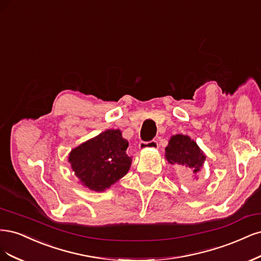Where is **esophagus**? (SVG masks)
I'll return each mask as SVG.
<instances>
[{
	"label": "esophagus",
	"mask_w": 261,
	"mask_h": 261,
	"mask_svg": "<svg viewBox=\"0 0 261 261\" xmlns=\"http://www.w3.org/2000/svg\"><path fill=\"white\" fill-rule=\"evenodd\" d=\"M158 147V143L155 140L148 141V142H143L141 141L139 143V148L140 149H147V148H157Z\"/></svg>",
	"instance_id": "obj_1"
}]
</instances>
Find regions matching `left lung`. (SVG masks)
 Segmentation results:
<instances>
[{"label":"left lung","mask_w":261,"mask_h":261,"mask_svg":"<svg viewBox=\"0 0 261 261\" xmlns=\"http://www.w3.org/2000/svg\"><path fill=\"white\" fill-rule=\"evenodd\" d=\"M165 156L171 165H180L192 169L193 173H198L203 168L206 156L196 142L188 136L175 134L171 137L165 149Z\"/></svg>","instance_id":"8db88e82"}]
</instances>
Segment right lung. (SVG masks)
<instances>
[{"mask_svg":"<svg viewBox=\"0 0 261 261\" xmlns=\"http://www.w3.org/2000/svg\"><path fill=\"white\" fill-rule=\"evenodd\" d=\"M128 146L120 130H106L73 148L68 162L83 186L103 192L129 171L132 158L125 153Z\"/></svg>","mask_w":261,"mask_h":261,"instance_id":"1","label":"right lung"}]
</instances>
